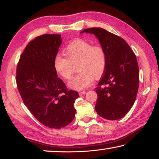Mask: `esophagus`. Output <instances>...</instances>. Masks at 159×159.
Returning a JSON list of instances; mask_svg holds the SVG:
<instances>
[{"instance_id":"1","label":"esophagus","mask_w":159,"mask_h":159,"mask_svg":"<svg viewBox=\"0 0 159 159\" xmlns=\"http://www.w3.org/2000/svg\"><path fill=\"white\" fill-rule=\"evenodd\" d=\"M85 93V91H80V92H79V94L80 95H84Z\"/></svg>"}]
</instances>
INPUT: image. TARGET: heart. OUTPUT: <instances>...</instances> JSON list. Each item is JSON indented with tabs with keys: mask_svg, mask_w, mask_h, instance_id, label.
<instances>
[{
	"mask_svg": "<svg viewBox=\"0 0 159 159\" xmlns=\"http://www.w3.org/2000/svg\"><path fill=\"white\" fill-rule=\"evenodd\" d=\"M66 56L57 55L54 59L56 71L64 79H70L78 66L79 72L69 82L74 90H83L90 86L94 79L100 77L107 66V54L101 45H93L83 39H76L64 49Z\"/></svg>",
	"mask_w": 159,
	"mask_h": 159,
	"instance_id": "1",
	"label": "heart"
}]
</instances>
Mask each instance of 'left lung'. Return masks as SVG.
I'll use <instances>...</instances> for the list:
<instances>
[{"mask_svg":"<svg viewBox=\"0 0 159 159\" xmlns=\"http://www.w3.org/2000/svg\"><path fill=\"white\" fill-rule=\"evenodd\" d=\"M95 35L107 54V66L95 88V110L107 120L123 118L132 108L139 88L136 56L124 39L102 28L85 29Z\"/></svg>","mask_w":159,"mask_h":159,"instance_id":"8db88e82","label":"left lung"}]
</instances>
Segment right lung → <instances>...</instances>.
<instances>
[{"mask_svg": "<svg viewBox=\"0 0 159 159\" xmlns=\"http://www.w3.org/2000/svg\"><path fill=\"white\" fill-rule=\"evenodd\" d=\"M61 43L60 34L37 36L26 45L17 66L16 82L24 103L43 125L59 129L71 123L76 91L58 78L54 59Z\"/></svg>", "mask_w": 159, "mask_h": 159, "instance_id": "add662e5", "label": "right lung"}]
</instances>
